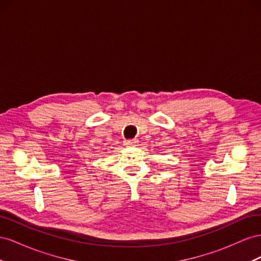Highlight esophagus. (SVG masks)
Here are the masks:
<instances>
[{"label":"esophagus","instance_id":"34e87169","mask_svg":"<svg viewBox=\"0 0 261 261\" xmlns=\"http://www.w3.org/2000/svg\"><path fill=\"white\" fill-rule=\"evenodd\" d=\"M137 145H138L137 139H132V140H125L124 141V146H126V147H136Z\"/></svg>","mask_w":261,"mask_h":261}]
</instances>
